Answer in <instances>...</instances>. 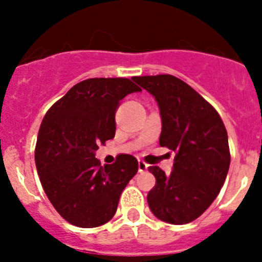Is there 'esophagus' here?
Segmentation results:
<instances>
[{
  "instance_id": "esophagus-1",
  "label": "esophagus",
  "mask_w": 262,
  "mask_h": 262,
  "mask_svg": "<svg viewBox=\"0 0 262 262\" xmlns=\"http://www.w3.org/2000/svg\"><path fill=\"white\" fill-rule=\"evenodd\" d=\"M148 166H149V165H147V163L143 162V161H139V162H138L139 172H144V171H147L148 170Z\"/></svg>"
}]
</instances>
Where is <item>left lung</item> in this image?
Instances as JSON below:
<instances>
[{"label": "left lung", "instance_id": "obj_1", "mask_svg": "<svg viewBox=\"0 0 262 262\" xmlns=\"http://www.w3.org/2000/svg\"><path fill=\"white\" fill-rule=\"evenodd\" d=\"M132 80L156 99L162 120L160 144L176 153L170 175L158 166L148 167L156 178L147 196L150 212L166 223H190L210 207L228 173L226 126L212 105L175 76Z\"/></svg>", "mask_w": 262, "mask_h": 262}]
</instances>
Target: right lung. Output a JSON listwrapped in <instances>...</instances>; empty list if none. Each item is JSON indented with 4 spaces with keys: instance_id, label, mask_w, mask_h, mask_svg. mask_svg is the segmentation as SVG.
I'll use <instances>...</instances> for the list:
<instances>
[{
    "instance_id": "right-lung-1",
    "label": "right lung",
    "mask_w": 262,
    "mask_h": 262,
    "mask_svg": "<svg viewBox=\"0 0 262 262\" xmlns=\"http://www.w3.org/2000/svg\"><path fill=\"white\" fill-rule=\"evenodd\" d=\"M139 91L128 78H89L44 116L36 139V170L50 203L68 223L94 228L114 216L138 161L119 155L113 165L101 166L95 152L114 138L120 100Z\"/></svg>"
}]
</instances>
